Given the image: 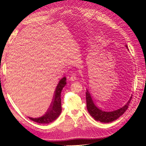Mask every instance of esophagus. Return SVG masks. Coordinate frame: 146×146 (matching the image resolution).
I'll return each instance as SVG.
<instances>
[{"label": "esophagus", "instance_id": "1", "mask_svg": "<svg viewBox=\"0 0 146 146\" xmlns=\"http://www.w3.org/2000/svg\"><path fill=\"white\" fill-rule=\"evenodd\" d=\"M76 79H77V77H76V74H74V73L72 74L70 76V78H69V80H71V81H74V80H76Z\"/></svg>", "mask_w": 146, "mask_h": 146}]
</instances>
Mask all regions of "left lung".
Segmentation results:
<instances>
[{
	"mask_svg": "<svg viewBox=\"0 0 146 146\" xmlns=\"http://www.w3.org/2000/svg\"><path fill=\"white\" fill-rule=\"evenodd\" d=\"M131 98H132L131 97L127 104L123 107H122V108L113 111L108 112L103 111L98 108L95 104L92 98L91 97V95L89 92V91L87 90V92H86L87 109L89 114L96 121L104 122V123H108V122H112L121 117L127 110Z\"/></svg>",
	"mask_w": 146,
	"mask_h": 146,
	"instance_id": "1",
	"label": "left lung"
}]
</instances>
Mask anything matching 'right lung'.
<instances>
[{
  "label": "right lung",
  "mask_w": 146,
  "mask_h": 146,
  "mask_svg": "<svg viewBox=\"0 0 146 146\" xmlns=\"http://www.w3.org/2000/svg\"><path fill=\"white\" fill-rule=\"evenodd\" d=\"M66 84V78L61 79L56 88L54 98L50 108L42 116L37 118H31L30 119L39 124H49L58 118L61 112V92Z\"/></svg>",
  "instance_id": "right-lung-1"
}]
</instances>
